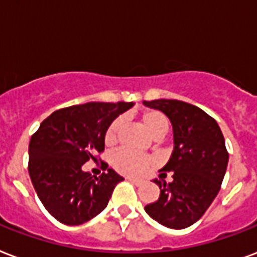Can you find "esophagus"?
Masks as SVG:
<instances>
[{"instance_id":"esophagus-1","label":"esophagus","mask_w":257,"mask_h":257,"mask_svg":"<svg viewBox=\"0 0 257 257\" xmlns=\"http://www.w3.org/2000/svg\"><path fill=\"white\" fill-rule=\"evenodd\" d=\"M127 180L130 181V182H133L134 185H141L142 184V181L138 180V178H133V177H127Z\"/></svg>"}]
</instances>
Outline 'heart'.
Here are the masks:
<instances>
[{"mask_svg": "<svg viewBox=\"0 0 257 257\" xmlns=\"http://www.w3.org/2000/svg\"><path fill=\"white\" fill-rule=\"evenodd\" d=\"M142 122L147 131L154 138H160L166 134L169 130V119L166 118V115L157 110L145 111L142 114ZM120 124H122V119L118 118L108 126L106 137H104L107 145L115 143ZM153 164H154V161L151 157L141 154V153H135L128 149H120V150L115 151L112 156L114 168L127 176H142L143 173L147 172V169L153 166Z\"/></svg>", "mask_w": 257, "mask_h": 257, "instance_id": "b5f03b06", "label": "heart"}]
</instances>
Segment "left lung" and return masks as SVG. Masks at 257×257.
I'll list each match as a JSON object with an SVG mask.
<instances>
[{
  "mask_svg": "<svg viewBox=\"0 0 257 257\" xmlns=\"http://www.w3.org/2000/svg\"><path fill=\"white\" fill-rule=\"evenodd\" d=\"M143 104L170 119L174 139L172 157L160 170L172 173L173 181L166 184V173H161L154 180L160 198L145 210L161 225L184 229L198 221L217 196L229 160L225 139L217 122L193 104L174 99Z\"/></svg>",
  "mask_w": 257,
  "mask_h": 257,
  "instance_id": "left-lung-1",
  "label": "left lung"
}]
</instances>
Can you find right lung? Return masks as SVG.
<instances>
[{"mask_svg": "<svg viewBox=\"0 0 257 257\" xmlns=\"http://www.w3.org/2000/svg\"><path fill=\"white\" fill-rule=\"evenodd\" d=\"M134 103L91 101L49 115L29 143V176L45 209L65 225H80L100 213L123 177L112 169L91 176L83 165L104 150L111 123Z\"/></svg>", "mask_w": 257, "mask_h": 257, "instance_id": "obj_1", "label": "right lung"}]
</instances>
